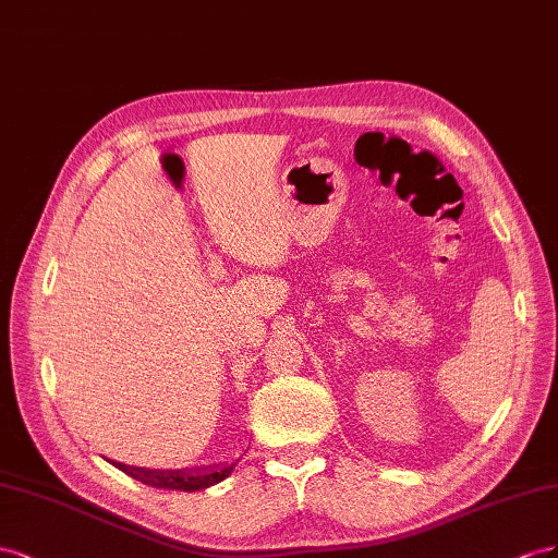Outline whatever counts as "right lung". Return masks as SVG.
Returning <instances> with one entry per match:
<instances>
[{"mask_svg":"<svg viewBox=\"0 0 558 558\" xmlns=\"http://www.w3.org/2000/svg\"><path fill=\"white\" fill-rule=\"evenodd\" d=\"M121 472L133 476L135 482L151 486V488H166V490H203L213 484H219L221 480L233 472V463L227 468L217 470H203V472H156V470H140V468H125L117 463Z\"/></svg>","mask_w":558,"mask_h":558,"instance_id":"1","label":"right lung"}]
</instances>
